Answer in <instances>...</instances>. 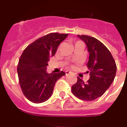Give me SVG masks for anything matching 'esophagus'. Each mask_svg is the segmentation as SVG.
I'll list each match as a JSON object with an SVG mask.
<instances>
[{"instance_id": "esophagus-1", "label": "esophagus", "mask_w": 127, "mask_h": 127, "mask_svg": "<svg viewBox=\"0 0 127 127\" xmlns=\"http://www.w3.org/2000/svg\"><path fill=\"white\" fill-rule=\"evenodd\" d=\"M70 73H71V72H69V71H65V74H66V75L70 74Z\"/></svg>"}]
</instances>
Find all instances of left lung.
Masks as SVG:
<instances>
[{
    "instance_id": "8db88e82",
    "label": "left lung",
    "mask_w": 127,
    "mask_h": 127,
    "mask_svg": "<svg viewBox=\"0 0 127 127\" xmlns=\"http://www.w3.org/2000/svg\"><path fill=\"white\" fill-rule=\"evenodd\" d=\"M77 36L88 48L90 55L86 65L90 77L86 83L77 77L72 92L79 99L91 101L101 97L111 86L116 76V62L108 49L98 39L85 35Z\"/></svg>"
}]
</instances>
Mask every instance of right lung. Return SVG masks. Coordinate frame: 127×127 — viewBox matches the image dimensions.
Masks as SVG:
<instances>
[{
	"instance_id": "right-lung-1",
	"label": "right lung",
	"mask_w": 127,
	"mask_h": 127,
	"mask_svg": "<svg viewBox=\"0 0 127 127\" xmlns=\"http://www.w3.org/2000/svg\"><path fill=\"white\" fill-rule=\"evenodd\" d=\"M68 33H50L30 44L20 57L17 67L19 83L23 95L33 103H42L50 98L57 81L65 75L47 73L50 57Z\"/></svg>"
}]
</instances>
